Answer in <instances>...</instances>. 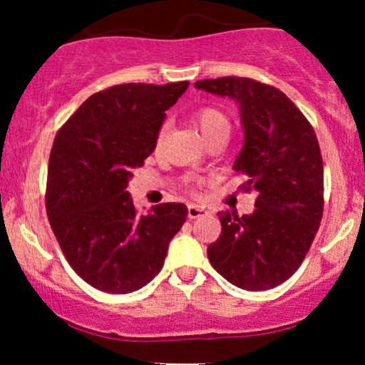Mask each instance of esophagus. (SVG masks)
<instances>
[{
    "mask_svg": "<svg viewBox=\"0 0 365 365\" xmlns=\"http://www.w3.org/2000/svg\"><path fill=\"white\" fill-rule=\"evenodd\" d=\"M202 215H204L202 207L194 206V204H190V206H188V217H190V220H197V217H200Z\"/></svg>",
    "mask_w": 365,
    "mask_h": 365,
    "instance_id": "esophagus-1",
    "label": "esophagus"
}]
</instances>
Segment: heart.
Masks as SVG:
<instances>
[{
	"label": "heart",
	"instance_id": "heart-1",
	"mask_svg": "<svg viewBox=\"0 0 365 365\" xmlns=\"http://www.w3.org/2000/svg\"><path fill=\"white\" fill-rule=\"evenodd\" d=\"M192 120H194L195 127L200 130V133H202L206 140L216 139V137H226V139H228L230 132H232V121H230V118L223 111L217 110V108H211V106L200 108V110H197L194 113ZM165 132H166L165 127L158 132V139H156L158 144H161L163 142Z\"/></svg>",
	"mask_w": 365,
	"mask_h": 365
}]
</instances>
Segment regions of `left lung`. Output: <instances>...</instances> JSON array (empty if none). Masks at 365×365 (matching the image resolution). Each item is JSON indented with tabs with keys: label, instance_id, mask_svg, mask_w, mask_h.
<instances>
[{
	"label": "left lung",
	"instance_id": "obj_1",
	"mask_svg": "<svg viewBox=\"0 0 365 365\" xmlns=\"http://www.w3.org/2000/svg\"><path fill=\"white\" fill-rule=\"evenodd\" d=\"M240 106L244 145L233 170L255 190L252 215L217 212L221 235L207 247L211 266L242 290H269L300 267L319 230L324 173L312 125L282 91L247 77L195 82Z\"/></svg>",
	"mask_w": 365,
	"mask_h": 365
}]
</instances>
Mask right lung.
Here are the masks:
<instances>
[{"mask_svg":"<svg viewBox=\"0 0 365 365\" xmlns=\"http://www.w3.org/2000/svg\"><path fill=\"white\" fill-rule=\"evenodd\" d=\"M187 87L121 83L96 92L54 137L46 212L72 269L98 290L121 295L145 287L185 223L180 202L139 216L127 187L156 148L165 111Z\"/></svg>","mask_w":365,"mask_h":365,"instance_id":"obj_1","label":"right lung"}]
</instances>
